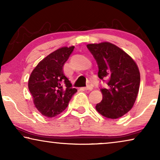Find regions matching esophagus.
I'll return each instance as SVG.
<instances>
[{
    "instance_id": "1",
    "label": "esophagus",
    "mask_w": 160,
    "mask_h": 160,
    "mask_svg": "<svg viewBox=\"0 0 160 160\" xmlns=\"http://www.w3.org/2000/svg\"><path fill=\"white\" fill-rule=\"evenodd\" d=\"M84 89H85V90H89V91H90V90H92V89H93V87L92 86V85H88V86H87L86 87H84Z\"/></svg>"
}]
</instances>
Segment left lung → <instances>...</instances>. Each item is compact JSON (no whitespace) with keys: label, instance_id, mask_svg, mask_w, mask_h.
Listing matches in <instances>:
<instances>
[{"label":"left lung","instance_id":"obj_1","mask_svg":"<svg viewBox=\"0 0 160 160\" xmlns=\"http://www.w3.org/2000/svg\"><path fill=\"white\" fill-rule=\"evenodd\" d=\"M98 66V77L105 82L102 100L96 110L109 119H117L134 105L140 87V72L136 63L125 52L109 42L87 45Z\"/></svg>","mask_w":160,"mask_h":160}]
</instances>
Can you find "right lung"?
Wrapping results in <instances>:
<instances>
[{"mask_svg": "<svg viewBox=\"0 0 160 160\" xmlns=\"http://www.w3.org/2000/svg\"><path fill=\"white\" fill-rule=\"evenodd\" d=\"M74 47H62L43 59L32 71L28 89L36 108L47 117H54L67 108L77 89L63 73V65Z\"/></svg>", "mask_w": 160, "mask_h": 160, "instance_id": "obj_1", "label": "right lung"}]
</instances>
